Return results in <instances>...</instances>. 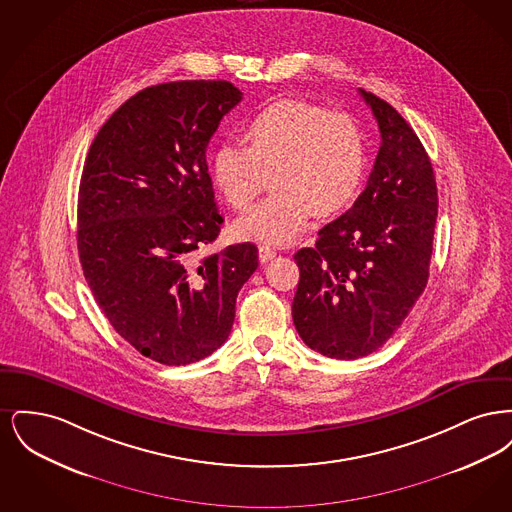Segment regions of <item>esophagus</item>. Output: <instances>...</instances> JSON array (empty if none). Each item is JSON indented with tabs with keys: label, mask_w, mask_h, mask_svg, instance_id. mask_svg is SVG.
I'll use <instances>...</instances> for the list:
<instances>
[{
	"label": "esophagus",
	"mask_w": 512,
	"mask_h": 512,
	"mask_svg": "<svg viewBox=\"0 0 512 512\" xmlns=\"http://www.w3.org/2000/svg\"><path fill=\"white\" fill-rule=\"evenodd\" d=\"M274 257H276V249L274 247H270V245H261L259 247V261L261 263H268Z\"/></svg>",
	"instance_id": "1"
}]
</instances>
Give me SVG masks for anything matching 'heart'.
<instances>
[{"instance_id": "obj_1", "label": "heart", "mask_w": 512, "mask_h": 512, "mask_svg": "<svg viewBox=\"0 0 512 512\" xmlns=\"http://www.w3.org/2000/svg\"><path fill=\"white\" fill-rule=\"evenodd\" d=\"M247 147L222 144L211 161L220 194L238 211L267 184L274 194L236 222V234L263 244H290L313 213L330 217L359 192L366 147L359 124L347 113L284 99L245 126Z\"/></svg>"}]
</instances>
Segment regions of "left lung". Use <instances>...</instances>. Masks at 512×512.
Here are the masks:
<instances>
[{"label":"left lung","instance_id":"1","mask_svg":"<svg viewBox=\"0 0 512 512\" xmlns=\"http://www.w3.org/2000/svg\"><path fill=\"white\" fill-rule=\"evenodd\" d=\"M382 144L363 194L293 259V324L311 349L351 361L390 340L422 295L438 219L430 157L388 101L359 90Z\"/></svg>","mask_w":512,"mask_h":512}]
</instances>
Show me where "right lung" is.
Here are the masks:
<instances>
[{"label": "right lung", "instance_id": "1", "mask_svg": "<svg viewBox=\"0 0 512 512\" xmlns=\"http://www.w3.org/2000/svg\"><path fill=\"white\" fill-rule=\"evenodd\" d=\"M242 101L226 80L149 86L99 128L78 190L84 278L117 334L161 365H190L230 336L257 247L195 257L220 234L207 146Z\"/></svg>", "mask_w": 512, "mask_h": 512}]
</instances>
